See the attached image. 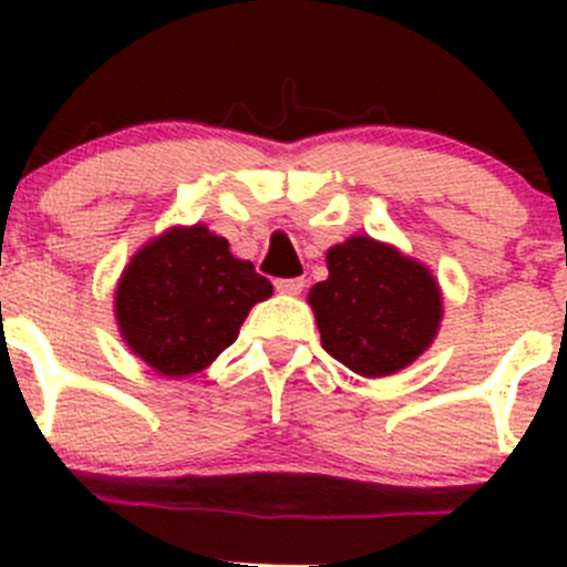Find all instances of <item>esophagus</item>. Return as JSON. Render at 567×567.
I'll return each instance as SVG.
<instances>
[{"instance_id":"1","label":"esophagus","mask_w":567,"mask_h":567,"mask_svg":"<svg viewBox=\"0 0 567 567\" xmlns=\"http://www.w3.org/2000/svg\"><path fill=\"white\" fill-rule=\"evenodd\" d=\"M277 290L279 293H285V296H299L301 290H305V279L301 277H293V279H277Z\"/></svg>"}]
</instances>
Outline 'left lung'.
I'll use <instances>...</instances> for the list:
<instances>
[{"label": "left lung", "instance_id": "obj_1", "mask_svg": "<svg viewBox=\"0 0 567 567\" xmlns=\"http://www.w3.org/2000/svg\"><path fill=\"white\" fill-rule=\"evenodd\" d=\"M329 279L310 290L326 353L364 379L409 368L442 323V290L422 262L370 236L326 251Z\"/></svg>", "mask_w": 567, "mask_h": 567}]
</instances>
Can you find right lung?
Segmentation results:
<instances>
[{
    "mask_svg": "<svg viewBox=\"0 0 567 567\" xmlns=\"http://www.w3.org/2000/svg\"><path fill=\"white\" fill-rule=\"evenodd\" d=\"M271 293V282L205 225L169 227L125 266L114 318L142 362L183 379L230 348L251 307Z\"/></svg>",
    "mask_w": 567,
    "mask_h": 567,
    "instance_id": "1",
    "label": "right lung"
}]
</instances>
